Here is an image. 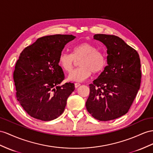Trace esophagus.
Here are the masks:
<instances>
[{"label": "esophagus", "mask_w": 153, "mask_h": 153, "mask_svg": "<svg viewBox=\"0 0 153 153\" xmlns=\"http://www.w3.org/2000/svg\"><path fill=\"white\" fill-rule=\"evenodd\" d=\"M80 85H81L80 83H75V87H76V88L79 87Z\"/></svg>", "instance_id": "1"}]
</instances>
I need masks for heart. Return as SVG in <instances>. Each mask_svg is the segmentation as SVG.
Here are the masks:
<instances>
[{
  "label": "heart",
  "instance_id": "b5f03b06",
  "mask_svg": "<svg viewBox=\"0 0 153 153\" xmlns=\"http://www.w3.org/2000/svg\"><path fill=\"white\" fill-rule=\"evenodd\" d=\"M79 61L80 66L68 76L70 81H83L91 76L92 72H101L106 65V59L102 52L97 50V47L91 42H85L73 47L72 53H62L59 57L58 63L64 71L72 72Z\"/></svg>",
  "mask_w": 153,
  "mask_h": 153
}]
</instances>
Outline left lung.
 Instances as JSON below:
<instances>
[{
  "label": "left lung",
  "mask_w": 153,
  "mask_h": 153,
  "mask_svg": "<svg viewBox=\"0 0 153 153\" xmlns=\"http://www.w3.org/2000/svg\"><path fill=\"white\" fill-rule=\"evenodd\" d=\"M94 39L106 46L108 65L89 85L86 107L97 120H112L127 113L140 89V57L136 50L119 37L96 34Z\"/></svg>",
  "instance_id": "1"
}]
</instances>
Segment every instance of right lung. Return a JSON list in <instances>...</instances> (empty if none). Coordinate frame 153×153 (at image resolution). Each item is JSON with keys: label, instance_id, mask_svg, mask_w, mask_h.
I'll list each match as a JSON object with an SVG mask.
<instances>
[{"label": "right lung", "instance_id": "1", "mask_svg": "<svg viewBox=\"0 0 153 153\" xmlns=\"http://www.w3.org/2000/svg\"><path fill=\"white\" fill-rule=\"evenodd\" d=\"M75 38L60 34L42 37L21 53L13 80L17 100L30 116L50 121L64 112L75 87L72 83L59 86L65 74L58 61L65 46Z\"/></svg>", "mask_w": 153, "mask_h": 153}]
</instances>
